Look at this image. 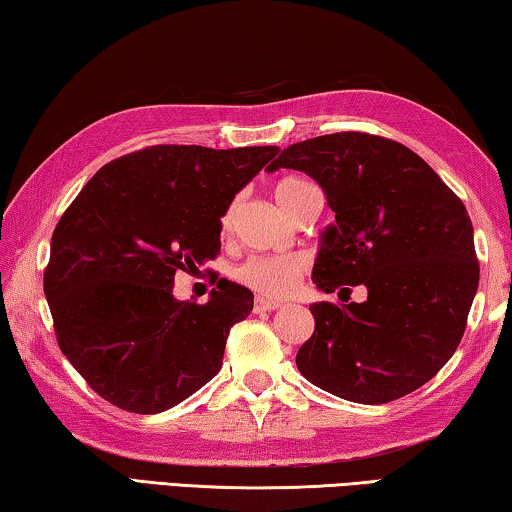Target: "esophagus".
I'll use <instances>...</instances> for the list:
<instances>
[{
  "label": "esophagus",
  "mask_w": 512,
  "mask_h": 512,
  "mask_svg": "<svg viewBox=\"0 0 512 512\" xmlns=\"http://www.w3.org/2000/svg\"><path fill=\"white\" fill-rule=\"evenodd\" d=\"M283 301L276 299H267V297H256L254 301V313H272L276 308H281Z\"/></svg>",
  "instance_id": "obj_1"
}]
</instances>
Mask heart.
I'll use <instances>...</instances> for the list:
<instances>
[{
    "label": "heart",
    "mask_w": 512,
    "mask_h": 512,
    "mask_svg": "<svg viewBox=\"0 0 512 512\" xmlns=\"http://www.w3.org/2000/svg\"><path fill=\"white\" fill-rule=\"evenodd\" d=\"M315 190L313 183H308L301 177H283L274 183L272 195L283 211L288 215L295 213L299 201L304 199L308 192ZM236 217V204L226 208L222 217V229L229 231ZM308 258L304 254H283V256H251L242 263L236 276L240 283L247 288L261 292L265 297H286L288 292L295 288L301 272L306 270Z\"/></svg>",
    "instance_id": "b5f03b06"
}]
</instances>
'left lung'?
Here are the masks:
<instances>
[{"instance_id": "8db88e82", "label": "left lung", "mask_w": 512, "mask_h": 512, "mask_svg": "<svg viewBox=\"0 0 512 512\" xmlns=\"http://www.w3.org/2000/svg\"><path fill=\"white\" fill-rule=\"evenodd\" d=\"M306 172L335 224L322 233L313 283L365 286L363 304H313L297 351L304 379L356 404L422 388L454 356L479 288L472 220L424 158L401 142L342 131L295 142L267 165Z\"/></svg>"}]
</instances>
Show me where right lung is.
Segmentation results:
<instances>
[{"label": "right lung", "mask_w": 512, "mask_h": 512, "mask_svg": "<svg viewBox=\"0 0 512 512\" xmlns=\"http://www.w3.org/2000/svg\"><path fill=\"white\" fill-rule=\"evenodd\" d=\"M276 154L154 145L106 163L63 213L45 297L58 347L99 397L154 415L220 372L254 295L220 279L206 304L179 301L174 276L220 254L226 208Z\"/></svg>", "instance_id": "1"}]
</instances>
